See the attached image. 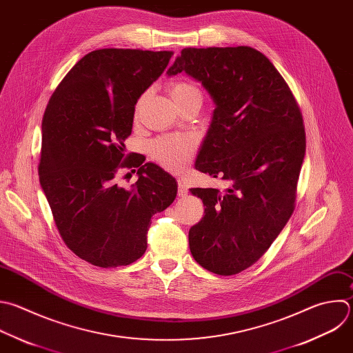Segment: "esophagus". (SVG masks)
Masks as SVG:
<instances>
[{
  "instance_id": "esophagus-1",
  "label": "esophagus",
  "mask_w": 353,
  "mask_h": 353,
  "mask_svg": "<svg viewBox=\"0 0 353 353\" xmlns=\"http://www.w3.org/2000/svg\"><path fill=\"white\" fill-rule=\"evenodd\" d=\"M177 184H179V191H177V194H179V196H185L187 195V192H188V190H187V187L184 185V183H183V180H177Z\"/></svg>"
}]
</instances>
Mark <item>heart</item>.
I'll use <instances>...</instances> for the list:
<instances>
[{
  "label": "heart",
  "mask_w": 353,
  "mask_h": 353,
  "mask_svg": "<svg viewBox=\"0 0 353 353\" xmlns=\"http://www.w3.org/2000/svg\"><path fill=\"white\" fill-rule=\"evenodd\" d=\"M169 94L176 102V105L183 109L190 103L198 102L202 103V92L201 90L190 81L185 80H173L168 85ZM147 92H144L136 103V116L143 108ZM196 148V140L188 134H173V136H162L150 143V155L151 158L162 165L165 169L172 172L181 170L191 159Z\"/></svg>",
  "instance_id": "b5f03b06"
}]
</instances>
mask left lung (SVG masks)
<instances>
[{
  "mask_svg": "<svg viewBox=\"0 0 353 353\" xmlns=\"http://www.w3.org/2000/svg\"><path fill=\"white\" fill-rule=\"evenodd\" d=\"M201 81L216 108L195 169L228 183L191 188L205 216L190 228L203 269L232 276L258 262L295 209L306 137L301 109L274 65L258 50L184 48L169 68Z\"/></svg>",
  "mask_w": 353,
  "mask_h": 353,
  "instance_id": "8db88e82",
  "label": "left lung"
}]
</instances>
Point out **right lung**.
I'll return each instance as SVG.
<instances>
[{
  "label": "right lung",
  "instance_id": "right-lung-1",
  "mask_svg": "<svg viewBox=\"0 0 353 353\" xmlns=\"http://www.w3.org/2000/svg\"><path fill=\"white\" fill-rule=\"evenodd\" d=\"M172 55L95 50L68 72L46 108L40 184L63 243L94 266L140 259L151 217L176 198L174 177L125 154L137 99ZM132 167L139 168V180L126 190L117 184V173Z\"/></svg>",
  "mask_w": 353,
  "mask_h": 353
}]
</instances>
